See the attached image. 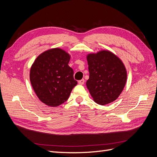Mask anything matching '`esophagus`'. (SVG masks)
Instances as JSON below:
<instances>
[{
    "mask_svg": "<svg viewBox=\"0 0 157 157\" xmlns=\"http://www.w3.org/2000/svg\"><path fill=\"white\" fill-rule=\"evenodd\" d=\"M84 82H85V80H84V79H82V80H78V84H84Z\"/></svg>",
    "mask_w": 157,
    "mask_h": 157,
    "instance_id": "1",
    "label": "esophagus"
}]
</instances>
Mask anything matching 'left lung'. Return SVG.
<instances>
[{
    "label": "left lung",
    "instance_id": "1",
    "mask_svg": "<svg viewBox=\"0 0 157 157\" xmlns=\"http://www.w3.org/2000/svg\"><path fill=\"white\" fill-rule=\"evenodd\" d=\"M89 79L86 86L99 105L110 103L118 98L127 79L125 66L110 51L101 50L87 56Z\"/></svg>",
    "mask_w": 157,
    "mask_h": 157
}]
</instances>
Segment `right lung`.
Returning a JSON list of instances; mask_svg holds the SVG:
<instances>
[{
	"label": "right lung",
	"mask_w": 157,
	"mask_h": 157,
	"mask_svg": "<svg viewBox=\"0 0 157 157\" xmlns=\"http://www.w3.org/2000/svg\"><path fill=\"white\" fill-rule=\"evenodd\" d=\"M70 56L60 48L40 54L30 70L32 87L40 100L50 107H58L67 100L77 84L73 69L68 63Z\"/></svg>",
	"instance_id": "right-lung-1"
}]
</instances>
